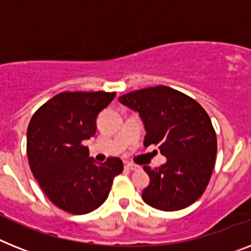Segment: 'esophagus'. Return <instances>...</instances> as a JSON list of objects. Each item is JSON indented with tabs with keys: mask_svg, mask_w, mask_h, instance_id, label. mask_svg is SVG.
I'll return each mask as SVG.
<instances>
[{
	"mask_svg": "<svg viewBox=\"0 0 251 251\" xmlns=\"http://www.w3.org/2000/svg\"><path fill=\"white\" fill-rule=\"evenodd\" d=\"M124 168L127 169V171H137L138 167L134 164H130V163H127V164L124 165Z\"/></svg>",
	"mask_w": 251,
	"mask_h": 251,
	"instance_id": "34e87169",
	"label": "esophagus"
}]
</instances>
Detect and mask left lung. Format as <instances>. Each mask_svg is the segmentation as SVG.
Segmentation results:
<instances>
[{"instance_id":"8db88e82","label":"left lung","mask_w":251,"mask_h":251,"mask_svg":"<svg viewBox=\"0 0 251 251\" xmlns=\"http://www.w3.org/2000/svg\"><path fill=\"white\" fill-rule=\"evenodd\" d=\"M121 103L137 111L146 136L144 145L158 146L167 161L144 171L150 183L142 199L159 210L187 208L205 191L217 154L212 121L194 99L167 86L149 87L119 97Z\"/></svg>"}]
</instances>
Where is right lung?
Listing matches in <instances>:
<instances>
[{
  "label": "right lung",
  "mask_w": 251,
  "mask_h": 251,
  "mask_svg": "<svg viewBox=\"0 0 251 251\" xmlns=\"http://www.w3.org/2000/svg\"><path fill=\"white\" fill-rule=\"evenodd\" d=\"M115 92H61L34 113L26 130L29 167L47 198L65 212L87 214L103 204L119 158L96 163L84 141L96 133L97 115Z\"/></svg>",
  "instance_id": "1"
}]
</instances>
